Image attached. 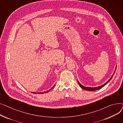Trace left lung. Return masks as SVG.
Masks as SVG:
<instances>
[{
  "label": "left lung",
  "mask_w": 123,
  "mask_h": 123,
  "mask_svg": "<svg viewBox=\"0 0 123 123\" xmlns=\"http://www.w3.org/2000/svg\"><path fill=\"white\" fill-rule=\"evenodd\" d=\"M116 68H117V66H116L115 70V71H114V72L113 74L112 75V77H111L110 78V79H109V80H108L107 82H106L105 83H104V84H103V85H101V86H98V87H85V86H83L82 84H80L78 81H77V82H78V84H79V85H80V86L82 89H84V90H87V91H95V90H99V89H100L102 88V87H104L105 85H106L112 79V77H113V76H114V73H115V71H116Z\"/></svg>",
  "instance_id": "8db88e82"
}]
</instances>
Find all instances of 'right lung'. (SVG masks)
<instances>
[{
    "mask_svg": "<svg viewBox=\"0 0 123 123\" xmlns=\"http://www.w3.org/2000/svg\"><path fill=\"white\" fill-rule=\"evenodd\" d=\"M55 86V85H54L52 87V88H51L50 89V90H48V91H46V92H40V93H41V94H44V93H48V92H49V91L50 90H52V89L54 87V86ZM32 93H33V92H32ZM33 93H34V94H36V92H33Z\"/></svg>",
    "mask_w": 123,
    "mask_h": 123,
    "instance_id": "add662e5",
    "label": "right lung"
}]
</instances>
